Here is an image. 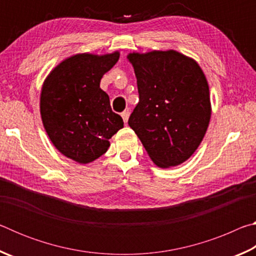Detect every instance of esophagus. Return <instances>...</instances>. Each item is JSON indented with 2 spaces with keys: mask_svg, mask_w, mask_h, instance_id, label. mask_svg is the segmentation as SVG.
I'll use <instances>...</instances> for the list:
<instances>
[{
  "mask_svg": "<svg viewBox=\"0 0 256 256\" xmlns=\"http://www.w3.org/2000/svg\"><path fill=\"white\" fill-rule=\"evenodd\" d=\"M120 115H122V118L124 120V123L126 124L128 120V118H130V112L128 110H124Z\"/></svg>",
  "mask_w": 256,
  "mask_h": 256,
  "instance_id": "esophagus-1",
  "label": "esophagus"
}]
</instances>
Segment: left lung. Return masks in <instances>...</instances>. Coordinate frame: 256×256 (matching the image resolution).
<instances>
[{"label":"left lung","mask_w":256,"mask_h":256,"mask_svg":"<svg viewBox=\"0 0 256 256\" xmlns=\"http://www.w3.org/2000/svg\"><path fill=\"white\" fill-rule=\"evenodd\" d=\"M138 104L128 118L151 160L178 166L200 146L209 126V84L200 66L176 50L130 53Z\"/></svg>","instance_id":"obj_1"}]
</instances>
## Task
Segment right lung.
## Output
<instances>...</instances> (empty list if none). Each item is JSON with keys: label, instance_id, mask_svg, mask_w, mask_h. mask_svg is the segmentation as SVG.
<instances>
[{"label": "right lung", "instance_id": "1", "mask_svg": "<svg viewBox=\"0 0 256 256\" xmlns=\"http://www.w3.org/2000/svg\"><path fill=\"white\" fill-rule=\"evenodd\" d=\"M120 58L110 54H76L64 60L44 81L40 115L47 136L60 154L88 164L110 148V138L123 128L100 89L102 76Z\"/></svg>", "mask_w": 256, "mask_h": 256}]
</instances>
